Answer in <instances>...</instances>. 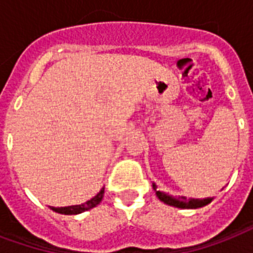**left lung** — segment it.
<instances>
[{
  "label": "left lung",
  "instance_id": "8db88e82",
  "mask_svg": "<svg viewBox=\"0 0 253 253\" xmlns=\"http://www.w3.org/2000/svg\"><path fill=\"white\" fill-rule=\"evenodd\" d=\"M153 189L156 191V195L161 202H164L165 205H169V206L178 207V209H199V207H203L209 205L214 198H203V199H198V198H187L186 197H171L169 194L164 193V191H160L157 190V185L153 183Z\"/></svg>",
  "mask_w": 253,
  "mask_h": 253
}]
</instances>
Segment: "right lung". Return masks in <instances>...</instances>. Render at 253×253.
Instances as JSON below:
<instances>
[{
	"instance_id": "obj_1",
	"label": "right lung",
	"mask_w": 253,
	"mask_h": 253,
	"mask_svg": "<svg viewBox=\"0 0 253 253\" xmlns=\"http://www.w3.org/2000/svg\"><path fill=\"white\" fill-rule=\"evenodd\" d=\"M104 197V187L100 190L99 193L96 194L95 197L91 198L89 201H87L85 203H82V205H75V206H66V207H52L50 206V210L55 211L58 214L63 215H78L82 214L84 211L91 210L93 207H96L99 205L101 199Z\"/></svg>"
}]
</instances>
